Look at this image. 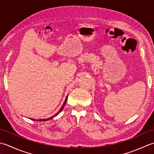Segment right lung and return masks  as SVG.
I'll return each mask as SVG.
<instances>
[{
	"label": "right lung",
	"instance_id": "add662e5",
	"mask_svg": "<svg viewBox=\"0 0 154 154\" xmlns=\"http://www.w3.org/2000/svg\"><path fill=\"white\" fill-rule=\"evenodd\" d=\"M67 97H66V99H65V102H64V103H63V106H62V107L60 109V111H59V112L57 113V114H55V115H54V116H52L51 117H50V118H48V119H40V120H37V121H47V120H50V119H53L54 117H55V116H57V114H59V113H60L61 111H62V110H63V109L64 108V106H65V103H66V101H67ZM31 120H35V119H30Z\"/></svg>",
	"mask_w": 154,
	"mask_h": 154
}]
</instances>
